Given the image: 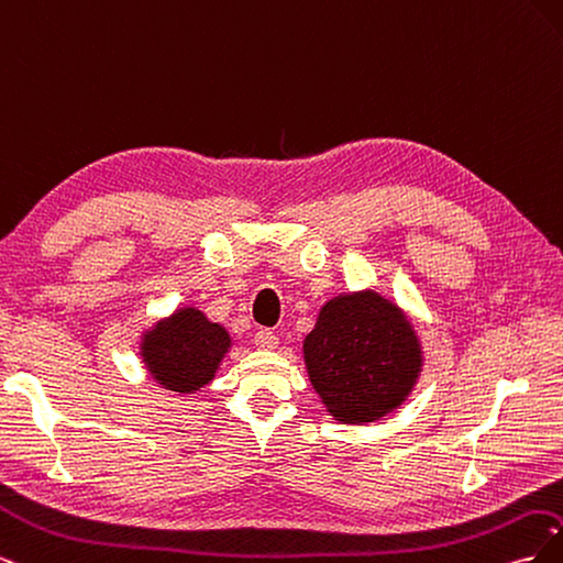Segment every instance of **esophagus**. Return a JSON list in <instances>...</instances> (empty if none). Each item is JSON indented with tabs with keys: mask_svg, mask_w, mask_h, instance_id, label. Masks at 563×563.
<instances>
[{
	"mask_svg": "<svg viewBox=\"0 0 563 563\" xmlns=\"http://www.w3.org/2000/svg\"><path fill=\"white\" fill-rule=\"evenodd\" d=\"M253 343L258 345L261 350H275V347H277V343H279V338H277V333H275V331L261 329V331H255V335H253Z\"/></svg>",
	"mask_w": 563,
	"mask_h": 563,
	"instance_id": "obj_1",
	"label": "esophagus"
}]
</instances>
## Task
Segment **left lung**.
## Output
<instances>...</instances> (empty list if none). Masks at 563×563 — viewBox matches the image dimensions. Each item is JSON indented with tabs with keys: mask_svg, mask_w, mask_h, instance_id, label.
<instances>
[{
	"mask_svg": "<svg viewBox=\"0 0 563 563\" xmlns=\"http://www.w3.org/2000/svg\"><path fill=\"white\" fill-rule=\"evenodd\" d=\"M302 354L321 404L345 424L376 422L395 411L422 371L413 323L376 291L331 298L305 335Z\"/></svg>",
	"mask_w": 563,
	"mask_h": 563,
	"instance_id": "obj_1",
	"label": "left lung"
}]
</instances>
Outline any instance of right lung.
<instances>
[{
    "mask_svg": "<svg viewBox=\"0 0 563 563\" xmlns=\"http://www.w3.org/2000/svg\"><path fill=\"white\" fill-rule=\"evenodd\" d=\"M232 345L230 333L197 308H180L143 333L141 356L164 389L195 395L209 385Z\"/></svg>",
    "mask_w": 563,
    "mask_h": 563,
    "instance_id": "obj_1",
    "label": "right lung"
}]
</instances>
